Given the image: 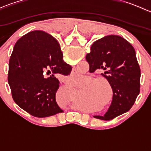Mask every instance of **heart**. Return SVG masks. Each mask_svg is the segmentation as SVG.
Instances as JSON below:
<instances>
[{
  "mask_svg": "<svg viewBox=\"0 0 151 151\" xmlns=\"http://www.w3.org/2000/svg\"><path fill=\"white\" fill-rule=\"evenodd\" d=\"M83 78H84V77H81V76L79 75V74H71V76H70L69 80H71V81L74 82V83H75V82L79 81V80H82V79H83ZM94 84H95L96 85H99V83H94ZM94 91H95V93H99V89H96Z\"/></svg>",
  "mask_w": 151,
  "mask_h": 151,
  "instance_id": "1",
  "label": "heart"
}]
</instances>
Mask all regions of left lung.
<instances>
[{
    "label": "left lung",
    "instance_id": "8db88e82",
    "mask_svg": "<svg viewBox=\"0 0 151 151\" xmlns=\"http://www.w3.org/2000/svg\"><path fill=\"white\" fill-rule=\"evenodd\" d=\"M52 41L60 51L59 43L52 36ZM85 58L91 72L104 71L101 75L109 82L113 93L107 112L94 118L110 121L128 112L140 91V68L132 45L121 36H106L93 42Z\"/></svg>",
    "mask_w": 151,
    "mask_h": 151
}]
</instances>
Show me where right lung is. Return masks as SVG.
I'll return each mask as SVG.
<instances>
[{
  "mask_svg": "<svg viewBox=\"0 0 151 151\" xmlns=\"http://www.w3.org/2000/svg\"><path fill=\"white\" fill-rule=\"evenodd\" d=\"M71 68L54 47L51 35L29 32L16 42L9 60L8 82L14 101L37 118L62 112L55 99L60 83L56 76L68 75Z\"/></svg>",
  "mask_w": 151,
  "mask_h": 151,
  "instance_id": "add662e5",
  "label": "right lung"
}]
</instances>
